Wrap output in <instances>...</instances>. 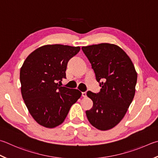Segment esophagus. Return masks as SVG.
Masks as SVG:
<instances>
[{
	"instance_id": "obj_1",
	"label": "esophagus",
	"mask_w": 158,
	"mask_h": 158,
	"mask_svg": "<svg viewBox=\"0 0 158 158\" xmlns=\"http://www.w3.org/2000/svg\"><path fill=\"white\" fill-rule=\"evenodd\" d=\"M81 95L83 97H86V92H83V93H81Z\"/></svg>"
}]
</instances>
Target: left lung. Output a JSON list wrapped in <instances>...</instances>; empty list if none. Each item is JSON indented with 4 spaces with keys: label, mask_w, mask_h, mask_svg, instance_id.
I'll return each instance as SVG.
<instances>
[{
    "label": "left lung",
    "mask_w": 158,
    "mask_h": 158,
    "mask_svg": "<svg viewBox=\"0 0 158 158\" xmlns=\"http://www.w3.org/2000/svg\"><path fill=\"white\" fill-rule=\"evenodd\" d=\"M81 48L102 87L99 93H87L93 106L85 114L92 126L107 131L127 113L135 93L137 72L130 57L118 45L106 43Z\"/></svg>",
    "instance_id": "8db88e82"
}]
</instances>
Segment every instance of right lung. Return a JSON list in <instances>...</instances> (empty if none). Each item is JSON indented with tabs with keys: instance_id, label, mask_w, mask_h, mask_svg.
<instances>
[{
	"instance_id": "right-lung-1",
	"label": "right lung",
	"mask_w": 158,
	"mask_h": 158,
	"mask_svg": "<svg viewBox=\"0 0 158 158\" xmlns=\"http://www.w3.org/2000/svg\"><path fill=\"white\" fill-rule=\"evenodd\" d=\"M80 47L60 44L37 48L25 59L20 70L22 97L34 119L42 127L61 124L72 105L81 96L77 89L61 86L69 60Z\"/></svg>"
}]
</instances>
